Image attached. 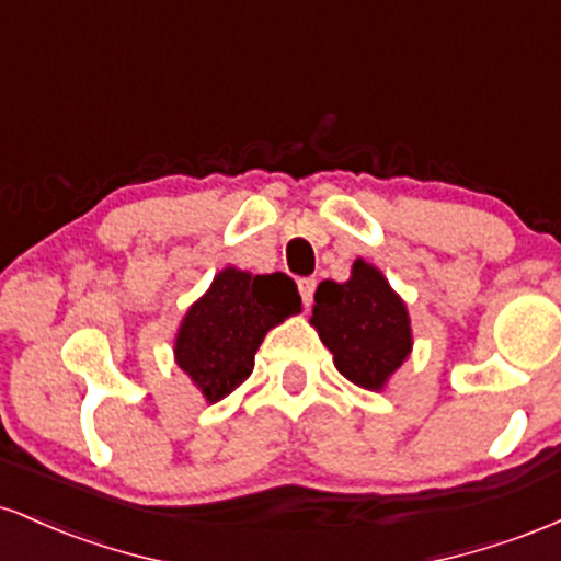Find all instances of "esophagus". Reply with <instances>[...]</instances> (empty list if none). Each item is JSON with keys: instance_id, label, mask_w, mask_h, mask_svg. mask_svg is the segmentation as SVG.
Listing matches in <instances>:
<instances>
[{"instance_id": "1", "label": "esophagus", "mask_w": 561, "mask_h": 561, "mask_svg": "<svg viewBox=\"0 0 561 561\" xmlns=\"http://www.w3.org/2000/svg\"><path fill=\"white\" fill-rule=\"evenodd\" d=\"M298 293H300L302 302H306V308L311 306L313 293H317V279H313V276H308V279H300V282H298Z\"/></svg>"}]
</instances>
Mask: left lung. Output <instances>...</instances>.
I'll list each match as a JSON object with an SVG mask.
<instances>
[{"instance_id": "1", "label": "left lung", "mask_w": 561, "mask_h": 561, "mask_svg": "<svg viewBox=\"0 0 561 561\" xmlns=\"http://www.w3.org/2000/svg\"><path fill=\"white\" fill-rule=\"evenodd\" d=\"M313 330L334 366L364 390H385L414 347L409 308L375 263L356 259L351 279H324L313 295Z\"/></svg>"}]
</instances>
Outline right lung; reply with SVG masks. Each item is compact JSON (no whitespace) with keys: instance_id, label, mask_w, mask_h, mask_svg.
<instances>
[{"instance_id":"right-lung-1","label":"right lung","mask_w":561,"mask_h":561,"mask_svg":"<svg viewBox=\"0 0 561 561\" xmlns=\"http://www.w3.org/2000/svg\"><path fill=\"white\" fill-rule=\"evenodd\" d=\"M300 311L298 287L287 274L227 266L186 308L173 337V362L205 401L218 403L253 375L268 330Z\"/></svg>"}]
</instances>
